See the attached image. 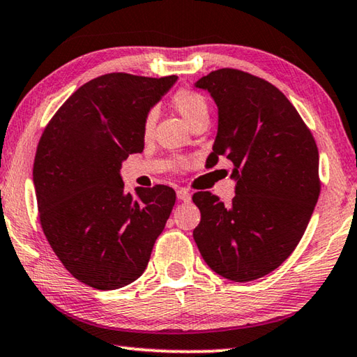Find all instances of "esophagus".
Segmentation results:
<instances>
[{
    "label": "esophagus",
    "mask_w": 357,
    "mask_h": 357,
    "mask_svg": "<svg viewBox=\"0 0 357 357\" xmlns=\"http://www.w3.org/2000/svg\"><path fill=\"white\" fill-rule=\"evenodd\" d=\"M177 197L178 201H183V202H190L191 201V192L185 188H180L177 190Z\"/></svg>",
    "instance_id": "obj_1"
}]
</instances>
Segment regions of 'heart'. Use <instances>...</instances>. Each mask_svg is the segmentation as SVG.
I'll return each mask as SVG.
<instances>
[{
    "label": "heart",
    "mask_w": 357,
    "mask_h": 357,
    "mask_svg": "<svg viewBox=\"0 0 357 357\" xmlns=\"http://www.w3.org/2000/svg\"><path fill=\"white\" fill-rule=\"evenodd\" d=\"M172 108L183 117V121L192 127L196 122L202 121V119H208V103L201 92L192 89H178L172 93L171 97ZM156 125V112L149 111L142 121V136L144 139H150L153 136ZM190 162L183 158L175 160V166L177 169H186Z\"/></svg>",
    "instance_id": "1"
}]
</instances>
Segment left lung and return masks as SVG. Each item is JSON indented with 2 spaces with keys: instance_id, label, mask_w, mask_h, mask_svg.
Returning <instances> with one entry per match:
<instances>
[{
  "instance_id": "1",
  "label": "left lung",
  "mask_w": 357,
  "mask_h": 357,
  "mask_svg": "<svg viewBox=\"0 0 357 357\" xmlns=\"http://www.w3.org/2000/svg\"><path fill=\"white\" fill-rule=\"evenodd\" d=\"M218 105V135L207 165L234 162L235 197L192 196L201 222L192 232L220 276L249 282L276 270L295 251L320 196L318 149L307 125L276 86L236 68L196 83Z\"/></svg>"
}]
</instances>
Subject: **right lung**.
<instances>
[{"label":"right lung","mask_w":357,"mask_h":357,"mask_svg":"<svg viewBox=\"0 0 357 357\" xmlns=\"http://www.w3.org/2000/svg\"><path fill=\"white\" fill-rule=\"evenodd\" d=\"M175 81L102 75L75 91L40 136L33 180L42 230L66 270L97 290L141 276L172 211V188L125 195L119 171L142 152L144 117Z\"/></svg>","instance_id":"1"}]
</instances>
